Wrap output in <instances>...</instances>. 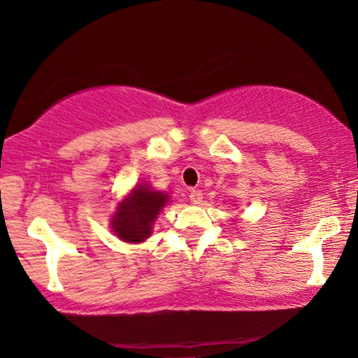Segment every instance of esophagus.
<instances>
[{"instance_id":"1","label":"esophagus","mask_w":358,"mask_h":358,"mask_svg":"<svg viewBox=\"0 0 358 358\" xmlns=\"http://www.w3.org/2000/svg\"><path fill=\"white\" fill-rule=\"evenodd\" d=\"M189 201L192 202V204H201L202 202V192L199 189H192L191 192H189Z\"/></svg>"}]
</instances>
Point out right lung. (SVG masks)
I'll use <instances>...</instances> for the list:
<instances>
[{"label": "right lung", "instance_id": "right-lung-1", "mask_svg": "<svg viewBox=\"0 0 358 358\" xmlns=\"http://www.w3.org/2000/svg\"><path fill=\"white\" fill-rule=\"evenodd\" d=\"M166 202V194L151 191L148 186H138L119 204L111 227L122 241L143 242L151 236L152 222Z\"/></svg>", "mask_w": 358, "mask_h": 358}]
</instances>
